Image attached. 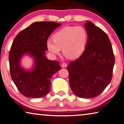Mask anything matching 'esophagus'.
I'll use <instances>...</instances> for the list:
<instances>
[{"label": "esophagus", "instance_id": "esophagus-1", "mask_svg": "<svg viewBox=\"0 0 124 124\" xmlns=\"http://www.w3.org/2000/svg\"><path fill=\"white\" fill-rule=\"evenodd\" d=\"M66 67H67V64L65 63H63L62 64V67L65 68Z\"/></svg>", "mask_w": 124, "mask_h": 124}]
</instances>
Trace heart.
Listing matches in <instances>:
<instances>
[{
  "label": "heart",
  "mask_w": 124,
  "mask_h": 124,
  "mask_svg": "<svg viewBox=\"0 0 124 124\" xmlns=\"http://www.w3.org/2000/svg\"><path fill=\"white\" fill-rule=\"evenodd\" d=\"M53 40L49 39L46 42L48 50L52 54L58 56L62 48L66 56L76 58L85 51L88 34L82 26H67L54 33Z\"/></svg>",
  "instance_id": "b5f03b06"
}]
</instances>
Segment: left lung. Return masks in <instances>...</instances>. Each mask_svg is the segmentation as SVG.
Returning <instances> with one entry per match:
<instances>
[{
    "mask_svg": "<svg viewBox=\"0 0 124 124\" xmlns=\"http://www.w3.org/2000/svg\"><path fill=\"white\" fill-rule=\"evenodd\" d=\"M84 26L88 34L86 48L67 68L72 91L79 97L90 99L99 96L110 83L115 58L108 35L90 21Z\"/></svg>",
    "mask_w": 124,
    "mask_h": 124,
    "instance_id": "left-lung-1",
    "label": "left lung"
}]
</instances>
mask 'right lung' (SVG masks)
I'll return each instance as SVG.
<instances>
[{"label":"right lung","instance_id":"obj_1","mask_svg":"<svg viewBox=\"0 0 124 124\" xmlns=\"http://www.w3.org/2000/svg\"><path fill=\"white\" fill-rule=\"evenodd\" d=\"M61 24L53 22H36L16 37L9 54L10 72L18 90L24 96L41 98L51 91V78L61 69L60 63L48 60L45 56L49 36ZM26 55L32 57L33 64L25 69L21 60Z\"/></svg>","mask_w":124,"mask_h":124}]
</instances>
